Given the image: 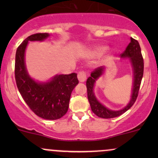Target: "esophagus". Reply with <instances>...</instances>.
Listing matches in <instances>:
<instances>
[{
    "mask_svg": "<svg viewBox=\"0 0 158 158\" xmlns=\"http://www.w3.org/2000/svg\"><path fill=\"white\" fill-rule=\"evenodd\" d=\"M78 79H79V81H80V82H83V81H85L86 80V73H85V72L84 71H79V73H78Z\"/></svg>",
    "mask_w": 158,
    "mask_h": 158,
    "instance_id": "esophagus-1",
    "label": "esophagus"
}]
</instances>
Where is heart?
I'll return each mask as SVG.
<instances>
[{"label":"heart","mask_w":158,"mask_h":158,"mask_svg":"<svg viewBox=\"0 0 158 158\" xmlns=\"http://www.w3.org/2000/svg\"><path fill=\"white\" fill-rule=\"evenodd\" d=\"M105 49H106V48H104V47H99V48H95L93 51L91 52V55H99V54L102 53V52L104 51Z\"/></svg>","instance_id":"heart-1"}]
</instances>
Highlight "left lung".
<instances>
[{"label":"left lung","mask_w":158,"mask_h":158,"mask_svg":"<svg viewBox=\"0 0 158 158\" xmlns=\"http://www.w3.org/2000/svg\"><path fill=\"white\" fill-rule=\"evenodd\" d=\"M121 56L130 58L134 70V86L133 90H132L131 99L128 106L125 107L123 109L116 110V111L108 109L104 106H102L101 103L98 102L97 98L94 96L93 91L94 83L98 78L102 76L105 69L104 67H99V68L94 69L90 73V77H88L87 79V92H88V99L89 101L90 108H91L92 111L101 118H114V117L122 115L135 104V101L137 100V98L138 97L139 87L141 85V81H142L143 76V70H144L143 58L142 53H141L140 46H139L138 41L133 38H131V41L127 46L124 52L121 54Z\"/></svg>","instance_id":"obj_1"}]
</instances>
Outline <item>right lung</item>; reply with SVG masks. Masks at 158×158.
<instances>
[{"label": "right lung", "mask_w": 158, "mask_h": 158, "mask_svg": "<svg viewBox=\"0 0 158 158\" xmlns=\"http://www.w3.org/2000/svg\"><path fill=\"white\" fill-rule=\"evenodd\" d=\"M48 33H35L19 45L15 53V78L21 97L36 115L46 119H58L67 113L72 90L79 83L77 74L57 75L49 82L38 83L27 73L24 52L29 41H43Z\"/></svg>", "instance_id": "1"}]
</instances>
